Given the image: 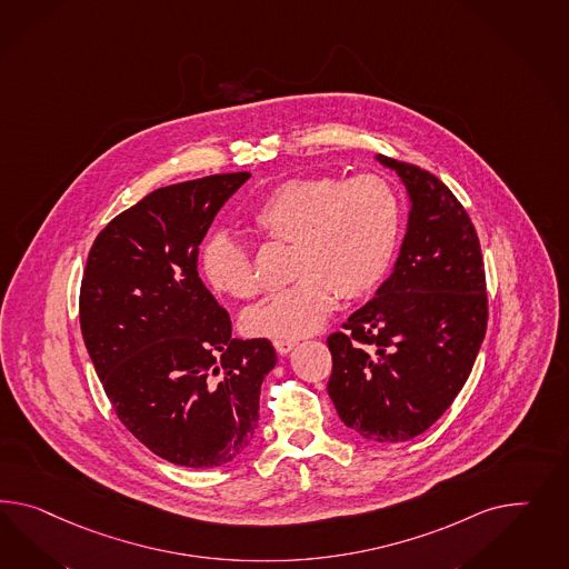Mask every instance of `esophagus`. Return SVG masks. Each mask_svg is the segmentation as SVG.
I'll return each instance as SVG.
<instances>
[{
	"label": "esophagus",
	"mask_w": 569,
	"mask_h": 569,
	"mask_svg": "<svg viewBox=\"0 0 569 569\" xmlns=\"http://www.w3.org/2000/svg\"><path fill=\"white\" fill-rule=\"evenodd\" d=\"M273 346H276V350L279 356H286V353L292 352L296 341H293V339H276V341H273Z\"/></svg>",
	"instance_id": "1"
}]
</instances>
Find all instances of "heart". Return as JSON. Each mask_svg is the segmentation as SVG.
Returning a JSON list of instances; mask_svg holds the SVG:
<instances>
[{"mask_svg": "<svg viewBox=\"0 0 569 569\" xmlns=\"http://www.w3.org/2000/svg\"><path fill=\"white\" fill-rule=\"evenodd\" d=\"M250 221L271 242L293 246L296 281L248 308L242 329L252 338L298 339L327 321L339 296L356 300L379 288L398 254L403 204L377 173L307 176L277 184ZM200 273L213 292L236 300L259 288L248 248L228 233L204 242Z\"/></svg>", "mask_w": 569, "mask_h": 569, "instance_id": "b5f03b06", "label": "heart"}]
</instances>
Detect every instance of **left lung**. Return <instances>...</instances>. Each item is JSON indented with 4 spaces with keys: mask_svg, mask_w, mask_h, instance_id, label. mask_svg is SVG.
I'll return each instance as SVG.
<instances>
[{
    "mask_svg": "<svg viewBox=\"0 0 569 569\" xmlns=\"http://www.w3.org/2000/svg\"><path fill=\"white\" fill-rule=\"evenodd\" d=\"M400 173L412 211L393 273L327 338L329 398L346 427L400 443L458 398L487 333V277L475 223L435 173L379 154Z\"/></svg>",
    "mask_w": 569,
    "mask_h": 569,
    "instance_id": "left-lung-1",
    "label": "left lung"
}]
</instances>
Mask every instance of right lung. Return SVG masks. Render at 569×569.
<instances>
[{"label":"right lung","mask_w":569,"mask_h":569,"mask_svg":"<svg viewBox=\"0 0 569 569\" xmlns=\"http://www.w3.org/2000/svg\"><path fill=\"white\" fill-rule=\"evenodd\" d=\"M248 171L157 188L92 242L80 329L113 412L163 460L209 470L259 427L269 339L231 338L230 315L199 277V246Z\"/></svg>","instance_id":"obj_1"}]
</instances>
